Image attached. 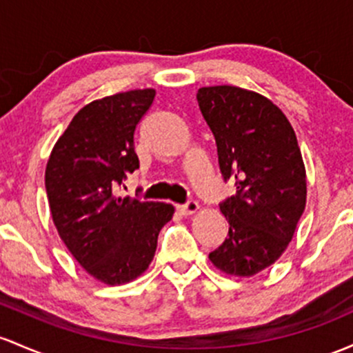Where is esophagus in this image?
Returning <instances> with one entry per match:
<instances>
[{
	"label": "esophagus",
	"instance_id": "34e87169",
	"mask_svg": "<svg viewBox=\"0 0 353 353\" xmlns=\"http://www.w3.org/2000/svg\"><path fill=\"white\" fill-rule=\"evenodd\" d=\"M197 209H199V204H197L196 201H189V203L177 206V211H179L181 214H184V216L194 214V212H197Z\"/></svg>",
	"mask_w": 353,
	"mask_h": 353
}]
</instances>
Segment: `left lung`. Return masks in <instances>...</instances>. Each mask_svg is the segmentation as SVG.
Listing matches in <instances>:
<instances>
[{"mask_svg":"<svg viewBox=\"0 0 353 353\" xmlns=\"http://www.w3.org/2000/svg\"><path fill=\"white\" fill-rule=\"evenodd\" d=\"M201 114L218 145L224 181L236 194L221 203L228 238L209 253L231 276H253L273 265L292 241L307 204V172L295 130L270 99L216 85L197 90Z\"/></svg>","mask_w":353,"mask_h":353,"instance_id":"obj_1","label":"left lung"}]
</instances>
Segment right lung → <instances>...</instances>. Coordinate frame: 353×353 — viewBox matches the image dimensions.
I'll use <instances>...</instances> for the list:
<instances>
[{"label": "right lung", "instance_id": "add662e5", "mask_svg": "<svg viewBox=\"0 0 353 353\" xmlns=\"http://www.w3.org/2000/svg\"><path fill=\"white\" fill-rule=\"evenodd\" d=\"M154 88L103 97L80 108L50 154L45 188L61 241L90 276L129 283L149 268L174 206L119 194L139 169L134 132Z\"/></svg>", "mask_w": 353, "mask_h": 353}]
</instances>
